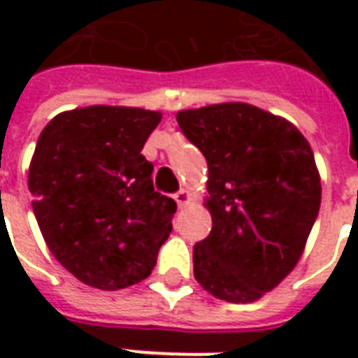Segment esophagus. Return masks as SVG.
<instances>
[{
  "mask_svg": "<svg viewBox=\"0 0 358 358\" xmlns=\"http://www.w3.org/2000/svg\"><path fill=\"white\" fill-rule=\"evenodd\" d=\"M189 199H192V195H189V192H186V189H180L178 194H174V201L178 203V207H184V205H187V203H189Z\"/></svg>",
  "mask_w": 358,
  "mask_h": 358,
  "instance_id": "esophagus-1",
  "label": "esophagus"
}]
</instances>
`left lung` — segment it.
<instances>
[{"label": "left lung", "instance_id": "left-lung-1", "mask_svg": "<svg viewBox=\"0 0 358 358\" xmlns=\"http://www.w3.org/2000/svg\"><path fill=\"white\" fill-rule=\"evenodd\" d=\"M180 130L209 169L210 234L195 280L217 299L253 303L299 263L320 209V174L295 126L249 103L180 110Z\"/></svg>", "mask_w": 358, "mask_h": 358}]
</instances>
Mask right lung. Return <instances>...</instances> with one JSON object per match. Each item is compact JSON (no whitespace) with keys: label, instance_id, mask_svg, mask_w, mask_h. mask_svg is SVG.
<instances>
[{"label":"right lung","instance_id":"obj_1","mask_svg":"<svg viewBox=\"0 0 358 358\" xmlns=\"http://www.w3.org/2000/svg\"><path fill=\"white\" fill-rule=\"evenodd\" d=\"M159 110L92 105L59 113L28 171L51 255L86 285L115 292L145 280L172 232L176 203L153 189L141 149Z\"/></svg>","mask_w":358,"mask_h":358}]
</instances>
